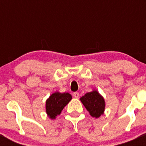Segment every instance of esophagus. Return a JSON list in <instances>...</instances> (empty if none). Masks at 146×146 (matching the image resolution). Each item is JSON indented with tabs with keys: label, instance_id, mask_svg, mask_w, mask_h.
Segmentation results:
<instances>
[{
	"label": "esophagus",
	"instance_id": "34e87169",
	"mask_svg": "<svg viewBox=\"0 0 146 146\" xmlns=\"http://www.w3.org/2000/svg\"><path fill=\"white\" fill-rule=\"evenodd\" d=\"M73 96H74L75 98H79V93L78 92H74V93H73Z\"/></svg>",
	"mask_w": 146,
	"mask_h": 146
}]
</instances>
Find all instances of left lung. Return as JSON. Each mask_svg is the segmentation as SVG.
Returning a JSON list of instances; mask_svg holds the SVG:
<instances>
[{
	"instance_id": "obj_1",
	"label": "left lung",
	"mask_w": 146,
	"mask_h": 146,
	"mask_svg": "<svg viewBox=\"0 0 146 146\" xmlns=\"http://www.w3.org/2000/svg\"><path fill=\"white\" fill-rule=\"evenodd\" d=\"M80 101L92 117L99 118L104 114L105 102L104 98L97 90H94L80 98Z\"/></svg>"
}]
</instances>
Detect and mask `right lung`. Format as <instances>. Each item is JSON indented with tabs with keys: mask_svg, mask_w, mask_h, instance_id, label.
Returning a JSON list of instances; mask_svg holds the SVG:
<instances>
[{
	"mask_svg": "<svg viewBox=\"0 0 146 146\" xmlns=\"http://www.w3.org/2000/svg\"><path fill=\"white\" fill-rule=\"evenodd\" d=\"M71 99V95L68 92H56L50 95L46 101V111L48 117L51 119H56Z\"/></svg>",
	"mask_w": 146,
	"mask_h": 146,
	"instance_id": "1",
	"label": "right lung"
}]
</instances>
